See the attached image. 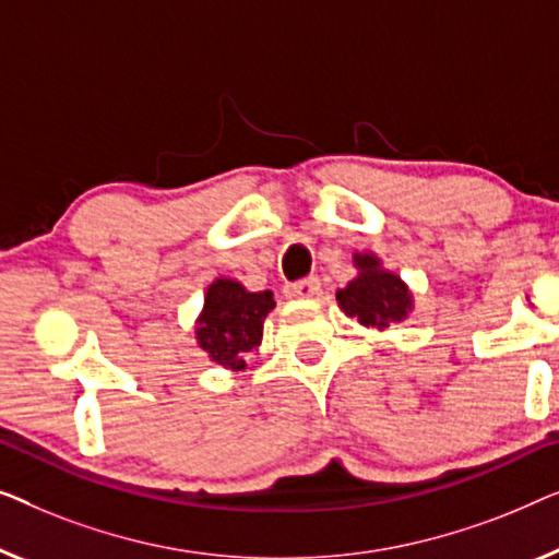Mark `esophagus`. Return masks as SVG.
<instances>
[{
  "mask_svg": "<svg viewBox=\"0 0 559 559\" xmlns=\"http://www.w3.org/2000/svg\"><path fill=\"white\" fill-rule=\"evenodd\" d=\"M319 294H321V281L317 276L301 278L296 283H288L286 286V296H290V298H313Z\"/></svg>",
  "mask_w": 559,
  "mask_h": 559,
  "instance_id": "34e87169",
  "label": "esophagus"
}]
</instances>
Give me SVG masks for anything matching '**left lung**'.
<instances>
[{
	"mask_svg": "<svg viewBox=\"0 0 559 559\" xmlns=\"http://www.w3.org/2000/svg\"><path fill=\"white\" fill-rule=\"evenodd\" d=\"M357 265L361 271L359 276L336 294L344 313L374 329H384L390 321L405 319L411 309V294L405 283L388 271H380L372 255H357Z\"/></svg>",
	"mask_w": 559,
	"mask_h": 559,
	"instance_id": "obj_1",
	"label": "left lung"
}]
</instances>
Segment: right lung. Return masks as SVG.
<instances>
[{
	"instance_id": "obj_1",
	"label": "right lung",
	"mask_w": 559,
	"mask_h": 559,
	"mask_svg": "<svg viewBox=\"0 0 559 559\" xmlns=\"http://www.w3.org/2000/svg\"><path fill=\"white\" fill-rule=\"evenodd\" d=\"M276 301L271 290L248 294L240 283L217 278L207 288L200 317V347L219 365L240 369L246 357L261 344L263 319Z\"/></svg>"
}]
</instances>
